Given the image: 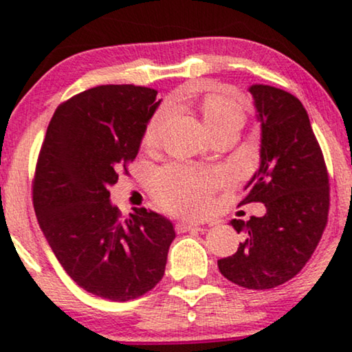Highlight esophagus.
I'll return each instance as SVG.
<instances>
[{"label":"esophagus","mask_w":352,"mask_h":352,"mask_svg":"<svg viewBox=\"0 0 352 352\" xmlns=\"http://www.w3.org/2000/svg\"><path fill=\"white\" fill-rule=\"evenodd\" d=\"M205 229H206L205 226L194 224V223H184V221H182V223H177L176 224L177 232H189V230H205Z\"/></svg>","instance_id":"esophagus-1"}]
</instances>
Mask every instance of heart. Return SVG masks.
I'll list each match as a JSON object with an SVG mask.
<instances>
[{
  "instance_id": "1",
  "label": "heart",
  "mask_w": 352,
  "mask_h": 352,
  "mask_svg": "<svg viewBox=\"0 0 352 352\" xmlns=\"http://www.w3.org/2000/svg\"><path fill=\"white\" fill-rule=\"evenodd\" d=\"M201 115L211 133L226 126L242 128L247 120V110L234 96L210 93L201 100ZM170 110L158 109L146 124L142 134V146L153 147L158 141L162 124ZM219 184L216 173L195 166L168 165L153 177V194L168 211L175 214L200 216L210 208L211 197Z\"/></svg>"
}]
</instances>
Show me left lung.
Instances as JSON below:
<instances>
[{
	"instance_id": "8db88e82",
	"label": "left lung",
	"mask_w": 352,
	"mask_h": 352,
	"mask_svg": "<svg viewBox=\"0 0 352 352\" xmlns=\"http://www.w3.org/2000/svg\"><path fill=\"white\" fill-rule=\"evenodd\" d=\"M261 122V165L240 205L259 201L261 218L232 219L245 239L219 272L248 290H269L296 276L319 245L330 208L324 153L300 99L267 85L250 88Z\"/></svg>"
}]
</instances>
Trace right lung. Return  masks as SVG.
<instances>
[{
  "instance_id": "1",
  "label": "right lung",
  "mask_w": 352,
  "mask_h": 352,
  "mask_svg": "<svg viewBox=\"0 0 352 352\" xmlns=\"http://www.w3.org/2000/svg\"><path fill=\"white\" fill-rule=\"evenodd\" d=\"M155 98V89L134 85L75 94L56 109L38 155L33 206L43 234L72 280L104 300L151 292L175 240L166 218L146 208L123 218L109 200L138 155Z\"/></svg>"
}]
</instances>
